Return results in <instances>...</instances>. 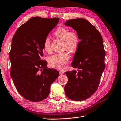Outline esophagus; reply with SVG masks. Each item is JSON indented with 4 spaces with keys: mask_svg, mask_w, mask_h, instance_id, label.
<instances>
[{
    "mask_svg": "<svg viewBox=\"0 0 121 121\" xmlns=\"http://www.w3.org/2000/svg\"><path fill=\"white\" fill-rule=\"evenodd\" d=\"M59 73H60V74H64V73H65V72L64 71L60 70V71H59Z\"/></svg>",
    "mask_w": 121,
    "mask_h": 121,
    "instance_id": "34e87169",
    "label": "esophagus"
}]
</instances>
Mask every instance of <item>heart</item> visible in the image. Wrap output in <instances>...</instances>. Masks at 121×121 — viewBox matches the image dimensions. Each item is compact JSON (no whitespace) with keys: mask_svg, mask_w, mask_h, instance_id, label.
I'll return each instance as SVG.
<instances>
[{"mask_svg":"<svg viewBox=\"0 0 121 121\" xmlns=\"http://www.w3.org/2000/svg\"><path fill=\"white\" fill-rule=\"evenodd\" d=\"M56 38L63 41V49L74 52L78 45L79 38L77 33L70 31L68 29L64 27L58 28L54 33ZM51 40L49 37H46L43 44V49L49 52L51 50ZM69 60V56L68 53L54 54L48 58L49 65L53 68L58 69H63Z\"/></svg>","mask_w":121,"mask_h":121,"instance_id":"b5f03b06","label":"heart"}]
</instances>
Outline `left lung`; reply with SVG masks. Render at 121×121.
Segmentation results:
<instances>
[{"instance_id":"8db88e82","label":"left lung","mask_w":121,"mask_h":121,"mask_svg":"<svg viewBox=\"0 0 121 121\" xmlns=\"http://www.w3.org/2000/svg\"><path fill=\"white\" fill-rule=\"evenodd\" d=\"M65 25L74 29L80 41L71 64L78 69L65 72L68 82L64 90L70 99L82 101L96 91L104 70L103 39L97 29L86 19L69 20Z\"/></svg>"}]
</instances>
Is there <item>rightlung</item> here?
Listing matches in <instances>:
<instances>
[{
    "mask_svg": "<svg viewBox=\"0 0 121 121\" xmlns=\"http://www.w3.org/2000/svg\"><path fill=\"white\" fill-rule=\"evenodd\" d=\"M59 19L31 18L17 29L9 52L10 76L17 91L24 98L38 102L45 99L59 72L47 67L43 44Z\"/></svg>",
    "mask_w": 121,
    "mask_h": 121,
    "instance_id": "add662e5",
    "label": "right lung"
}]
</instances>
